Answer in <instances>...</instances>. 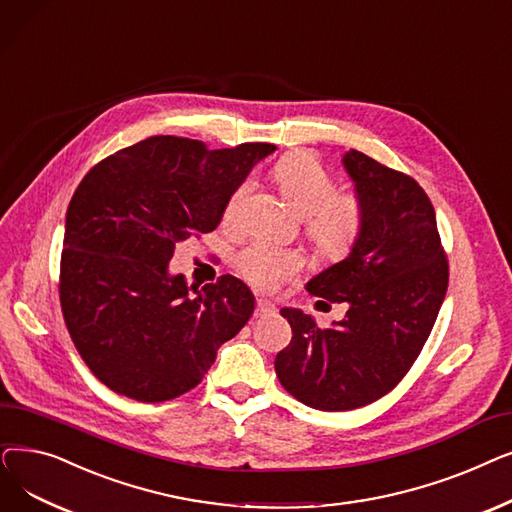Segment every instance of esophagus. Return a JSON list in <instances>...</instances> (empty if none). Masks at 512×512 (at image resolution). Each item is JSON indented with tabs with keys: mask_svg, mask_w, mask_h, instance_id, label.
<instances>
[{
	"mask_svg": "<svg viewBox=\"0 0 512 512\" xmlns=\"http://www.w3.org/2000/svg\"><path fill=\"white\" fill-rule=\"evenodd\" d=\"M275 312V304L271 300L266 298H256V316H262V314H271Z\"/></svg>",
	"mask_w": 512,
	"mask_h": 512,
	"instance_id": "34e87169",
	"label": "esophagus"
}]
</instances>
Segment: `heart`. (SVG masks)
<instances>
[{
  "mask_svg": "<svg viewBox=\"0 0 512 512\" xmlns=\"http://www.w3.org/2000/svg\"><path fill=\"white\" fill-rule=\"evenodd\" d=\"M279 189L287 204L306 216V235L314 248L329 258H342L354 250L367 227V210L354 193H335V179L329 170L308 154L281 160L275 168ZM252 193V181L243 179L223 208V223L235 227L241 208ZM302 258L296 252L256 243L239 256L241 277L258 289H275L302 271Z\"/></svg>",
  "mask_w": 512,
  "mask_h": 512,
  "instance_id": "heart-1",
  "label": "heart"
}]
</instances>
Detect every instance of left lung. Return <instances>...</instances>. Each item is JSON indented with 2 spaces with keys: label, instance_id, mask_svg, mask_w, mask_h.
I'll use <instances>...</instances> for the list:
<instances>
[{
  "label": "left lung",
  "instance_id": "8db88e82",
  "mask_svg": "<svg viewBox=\"0 0 512 512\" xmlns=\"http://www.w3.org/2000/svg\"><path fill=\"white\" fill-rule=\"evenodd\" d=\"M344 166L367 227L350 256L306 289L346 302L348 312L321 329L310 314L283 308L294 335L275 358L285 392L316 410H354L392 392L421 354L448 289V258L423 187L356 150Z\"/></svg>",
  "mask_w": 512,
  "mask_h": 512
}]
</instances>
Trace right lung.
<instances>
[{
    "instance_id": "obj_1",
    "label": "right lung",
    "mask_w": 512,
    "mask_h": 512,
    "mask_svg": "<svg viewBox=\"0 0 512 512\" xmlns=\"http://www.w3.org/2000/svg\"><path fill=\"white\" fill-rule=\"evenodd\" d=\"M273 150L156 135L79 183L66 212L60 306L81 358L112 392L137 402L183 396L250 321L246 283L223 275L189 296L168 262L189 237L216 229L229 193Z\"/></svg>"
}]
</instances>
